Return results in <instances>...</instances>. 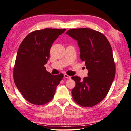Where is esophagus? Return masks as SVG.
<instances>
[{
  "label": "esophagus",
  "instance_id": "1",
  "mask_svg": "<svg viewBox=\"0 0 131 131\" xmlns=\"http://www.w3.org/2000/svg\"><path fill=\"white\" fill-rule=\"evenodd\" d=\"M64 78L67 79H69L71 78V77L69 75H68V74H64Z\"/></svg>",
  "mask_w": 131,
  "mask_h": 131
}]
</instances>
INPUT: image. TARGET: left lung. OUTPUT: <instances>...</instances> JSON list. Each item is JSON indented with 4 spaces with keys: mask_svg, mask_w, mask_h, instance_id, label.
<instances>
[{
    "mask_svg": "<svg viewBox=\"0 0 131 131\" xmlns=\"http://www.w3.org/2000/svg\"><path fill=\"white\" fill-rule=\"evenodd\" d=\"M66 34L78 41L80 59L89 70L83 80L72 77L76 83L72 90L73 99L81 106L93 107L105 98L115 78L111 45L103 34L89 28L70 29Z\"/></svg>",
    "mask_w": 131,
    "mask_h": 131,
    "instance_id": "1",
    "label": "left lung"
}]
</instances>
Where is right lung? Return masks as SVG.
Masks as SVG:
<instances>
[{
	"label": "right lung",
	"instance_id": "right-lung-1",
	"mask_svg": "<svg viewBox=\"0 0 131 131\" xmlns=\"http://www.w3.org/2000/svg\"><path fill=\"white\" fill-rule=\"evenodd\" d=\"M66 29L45 28L34 31L18 48L13 69L14 82L24 98L35 105H43L53 99L63 74L52 75L44 65L52 45Z\"/></svg>",
	"mask_w": 131,
	"mask_h": 131
}]
</instances>
